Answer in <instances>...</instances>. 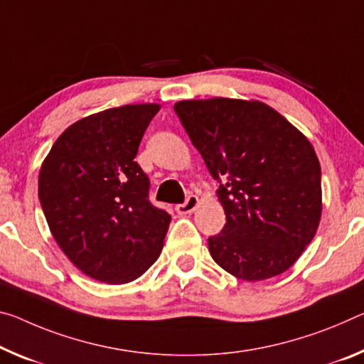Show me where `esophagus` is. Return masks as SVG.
Returning <instances> with one entry per match:
<instances>
[{"instance_id":"1","label":"esophagus","mask_w":364,"mask_h":364,"mask_svg":"<svg viewBox=\"0 0 364 364\" xmlns=\"http://www.w3.org/2000/svg\"><path fill=\"white\" fill-rule=\"evenodd\" d=\"M198 204H199L198 196L189 194L183 204L176 205V212L180 213V215H186V213H191L196 209V207H198Z\"/></svg>"}]
</instances>
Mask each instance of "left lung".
<instances>
[{
    "instance_id": "left-lung-1",
    "label": "left lung",
    "mask_w": 364,
    "mask_h": 364,
    "mask_svg": "<svg viewBox=\"0 0 364 364\" xmlns=\"http://www.w3.org/2000/svg\"><path fill=\"white\" fill-rule=\"evenodd\" d=\"M175 112L220 183L227 223L209 238L213 261L247 282L285 272L321 220V165L311 142L256 100H183Z\"/></svg>"
}]
</instances>
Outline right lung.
<instances>
[{
	"instance_id": "add662e5",
	"label": "right lung",
	"mask_w": 364,
	"mask_h": 364,
	"mask_svg": "<svg viewBox=\"0 0 364 364\" xmlns=\"http://www.w3.org/2000/svg\"><path fill=\"white\" fill-rule=\"evenodd\" d=\"M155 103L82 118L58 137L38 176V199L63 252L90 279L112 285L141 277L160 256L171 222L149 200L134 160Z\"/></svg>"
}]
</instances>
